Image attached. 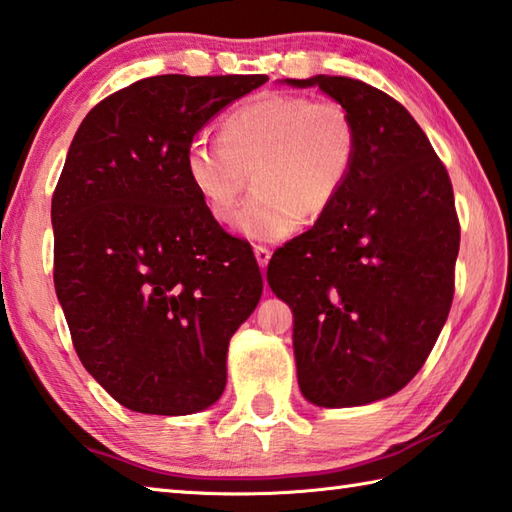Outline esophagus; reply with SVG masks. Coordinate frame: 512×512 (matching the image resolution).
Wrapping results in <instances>:
<instances>
[{
  "mask_svg": "<svg viewBox=\"0 0 512 512\" xmlns=\"http://www.w3.org/2000/svg\"><path fill=\"white\" fill-rule=\"evenodd\" d=\"M271 255H273V250L268 248V246H255L257 264L262 266V268H266V266H268V262H271Z\"/></svg>",
  "mask_w": 512,
  "mask_h": 512,
  "instance_id": "obj_1",
  "label": "esophagus"
}]
</instances>
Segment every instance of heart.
Wrapping results in <instances>:
<instances>
[{"mask_svg": "<svg viewBox=\"0 0 512 512\" xmlns=\"http://www.w3.org/2000/svg\"><path fill=\"white\" fill-rule=\"evenodd\" d=\"M360 154V127L345 102L271 91L224 116L219 138L194 136L183 167L219 224H230L253 172L255 194L237 217L250 239L275 241L336 206Z\"/></svg>", "mask_w": 512, "mask_h": 512, "instance_id": "b5f03b06", "label": "heart"}]
</instances>
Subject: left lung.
<instances>
[{
  "label": "left lung",
  "instance_id": "left-lung-1",
  "mask_svg": "<svg viewBox=\"0 0 512 512\" xmlns=\"http://www.w3.org/2000/svg\"><path fill=\"white\" fill-rule=\"evenodd\" d=\"M286 82L345 102L360 154L336 206L273 255L268 284L293 309L306 401L367 405L410 383L448 320L461 239L452 183L385 91L345 76Z\"/></svg>",
  "mask_w": 512,
  "mask_h": 512
}]
</instances>
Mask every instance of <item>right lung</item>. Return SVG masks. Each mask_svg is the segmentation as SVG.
I'll use <instances>...</instances> for the list:
<instances>
[{
  "mask_svg": "<svg viewBox=\"0 0 512 512\" xmlns=\"http://www.w3.org/2000/svg\"><path fill=\"white\" fill-rule=\"evenodd\" d=\"M268 76H152L78 127L51 201L53 282L82 365L143 414L206 410L262 297L253 250L185 176L194 134Z\"/></svg>",
  "mask_w": 512,
  "mask_h": 512,
  "instance_id": "right-lung-1",
  "label": "right lung"
}]
</instances>
